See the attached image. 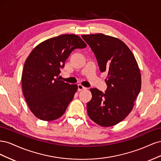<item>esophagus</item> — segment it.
Segmentation results:
<instances>
[{"instance_id":"1","label":"esophagus","mask_w":161,"mask_h":161,"mask_svg":"<svg viewBox=\"0 0 161 161\" xmlns=\"http://www.w3.org/2000/svg\"><path fill=\"white\" fill-rule=\"evenodd\" d=\"M86 89V87L83 86L82 85H78V91H82V90H85V89Z\"/></svg>"}]
</instances>
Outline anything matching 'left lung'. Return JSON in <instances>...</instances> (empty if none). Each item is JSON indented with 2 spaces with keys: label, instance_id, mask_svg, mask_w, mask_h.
<instances>
[{
  "label": "left lung",
  "instance_id": "8db88e82",
  "mask_svg": "<svg viewBox=\"0 0 161 161\" xmlns=\"http://www.w3.org/2000/svg\"><path fill=\"white\" fill-rule=\"evenodd\" d=\"M82 38L93 52L101 72H108L105 92L91 89L92 99L86 104L89 118L104 127L123 121L132 110L141 89V75L135 57L118 38L102 33Z\"/></svg>",
  "mask_w": 161,
  "mask_h": 161
}]
</instances>
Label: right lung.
I'll return each instance as SVG.
<instances>
[{
	"instance_id": "right-lung-1",
	"label": "right lung",
	"mask_w": 161,
	"mask_h": 161,
	"mask_svg": "<svg viewBox=\"0 0 161 161\" xmlns=\"http://www.w3.org/2000/svg\"><path fill=\"white\" fill-rule=\"evenodd\" d=\"M86 46L79 36L64 34L42 42L29 55L22 72V90L29 108L37 118L52 121L64 114L78 86L58 76L71 52Z\"/></svg>"
}]
</instances>
